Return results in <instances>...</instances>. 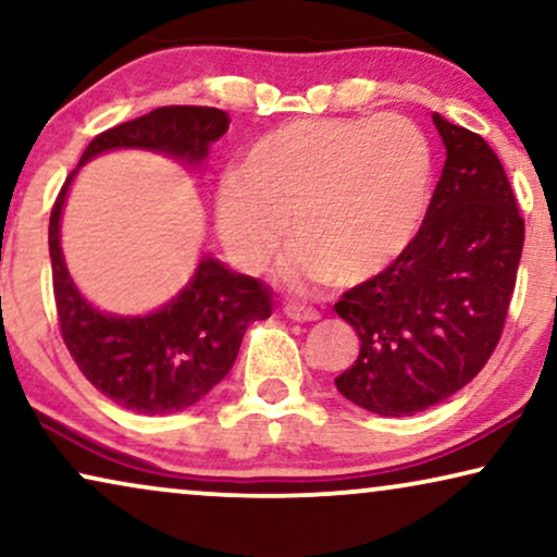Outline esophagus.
<instances>
[{
    "instance_id": "1",
    "label": "esophagus",
    "mask_w": 557,
    "mask_h": 557,
    "mask_svg": "<svg viewBox=\"0 0 557 557\" xmlns=\"http://www.w3.org/2000/svg\"><path fill=\"white\" fill-rule=\"evenodd\" d=\"M286 317L294 319V322H317L319 319V311L311 309V307H304V304H286L284 307Z\"/></svg>"
}]
</instances>
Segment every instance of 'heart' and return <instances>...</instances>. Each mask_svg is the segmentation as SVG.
<instances>
[{
	"instance_id": "obj_1",
	"label": "heart",
	"mask_w": 557,
	"mask_h": 557,
	"mask_svg": "<svg viewBox=\"0 0 557 557\" xmlns=\"http://www.w3.org/2000/svg\"><path fill=\"white\" fill-rule=\"evenodd\" d=\"M431 193L433 151L410 119H299L256 141L240 177L223 182L218 231L235 261L258 271L292 223L288 278L357 286L413 246Z\"/></svg>"
}]
</instances>
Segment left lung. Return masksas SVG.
Masks as SVG:
<instances>
[{
  "mask_svg": "<svg viewBox=\"0 0 557 557\" xmlns=\"http://www.w3.org/2000/svg\"><path fill=\"white\" fill-rule=\"evenodd\" d=\"M433 124L446 164L421 233L391 269L334 304L362 342L334 383L380 416L421 413L479 375L505 332L524 246V218L494 149L438 113Z\"/></svg>",
  "mask_w": 557,
  "mask_h": 557,
  "instance_id": "8db88e82",
  "label": "left lung"
}]
</instances>
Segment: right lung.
Listing matches in <instances>:
<instances>
[{
  "label": "right lung",
  "instance_id": "add662e5",
  "mask_svg": "<svg viewBox=\"0 0 557 557\" xmlns=\"http://www.w3.org/2000/svg\"><path fill=\"white\" fill-rule=\"evenodd\" d=\"M227 124V113L210 106H162L98 134L81 164L119 147L200 162ZM73 174L55 197L48 231L52 292L67 352L88 383L121 408L162 416L195 406L231 372L248 326L271 317V292L258 278L205 258L182 294L154 314L111 317L94 309L73 286L60 250V210Z\"/></svg>",
  "mask_w": 557,
  "mask_h": 557
}]
</instances>
